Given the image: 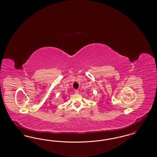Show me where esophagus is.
Returning a JSON list of instances; mask_svg holds the SVG:
<instances>
[{
    "instance_id": "34e87169",
    "label": "esophagus",
    "mask_w": 157,
    "mask_h": 157,
    "mask_svg": "<svg viewBox=\"0 0 157 157\" xmlns=\"http://www.w3.org/2000/svg\"><path fill=\"white\" fill-rule=\"evenodd\" d=\"M74 91H75V92L76 94H78V93H79V90H74Z\"/></svg>"
}]
</instances>
